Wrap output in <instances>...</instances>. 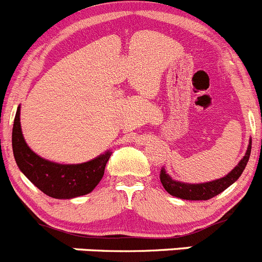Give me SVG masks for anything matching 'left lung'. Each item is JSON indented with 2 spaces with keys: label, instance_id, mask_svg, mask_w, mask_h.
I'll use <instances>...</instances> for the list:
<instances>
[{
  "label": "left lung",
  "instance_id": "8db88e82",
  "mask_svg": "<svg viewBox=\"0 0 262 262\" xmlns=\"http://www.w3.org/2000/svg\"><path fill=\"white\" fill-rule=\"evenodd\" d=\"M251 145H252V140H250V145H248L245 157L225 178L217 179V180L210 181V183L186 184L173 180L168 173H166L164 168H162L161 175H159L162 185L166 189L167 193H170L173 196H178V198L186 199V201H207V199L213 198L241 178L242 172L246 168L248 159H250Z\"/></svg>",
  "mask_w": 262,
  "mask_h": 262
}]
</instances>
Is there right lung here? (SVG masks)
<instances>
[{"label": "right lung", "mask_w": 262, "mask_h": 262, "mask_svg": "<svg viewBox=\"0 0 262 262\" xmlns=\"http://www.w3.org/2000/svg\"><path fill=\"white\" fill-rule=\"evenodd\" d=\"M12 151L21 172L49 196L71 199L91 193L100 183L111 151L92 161L79 164H61L37 156L21 134L20 106L17 108L12 127Z\"/></svg>", "instance_id": "1"}]
</instances>
